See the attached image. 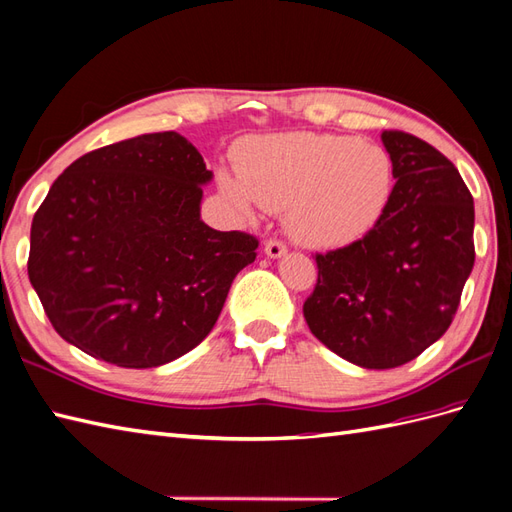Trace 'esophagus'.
I'll return each mask as SVG.
<instances>
[{
	"mask_svg": "<svg viewBox=\"0 0 512 512\" xmlns=\"http://www.w3.org/2000/svg\"><path fill=\"white\" fill-rule=\"evenodd\" d=\"M286 252H289V249H286V245L282 241H267L265 243V254L269 258H282Z\"/></svg>",
	"mask_w": 512,
	"mask_h": 512,
	"instance_id": "esophagus-1",
	"label": "esophagus"
}]
</instances>
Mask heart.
Here are the masks:
<instances>
[{
	"label": "heart",
	"instance_id": "b5f03b06",
	"mask_svg": "<svg viewBox=\"0 0 512 512\" xmlns=\"http://www.w3.org/2000/svg\"><path fill=\"white\" fill-rule=\"evenodd\" d=\"M239 171H219V189L245 217L282 210L299 245L345 247L376 226L393 189V162L354 136L293 132L249 141Z\"/></svg>",
	"mask_w": 512,
	"mask_h": 512
}]
</instances>
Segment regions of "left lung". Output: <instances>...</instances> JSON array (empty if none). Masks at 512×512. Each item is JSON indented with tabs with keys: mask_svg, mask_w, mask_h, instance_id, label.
Listing matches in <instances>:
<instances>
[{
	"mask_svg": "<svg viewBox=\"0 0 512 512\" xmlns=\"http://www.w3.org/2000/svg\"><path fill=\"white\" fill-rule=\"evenodd\" d=\"M395 186L365 239L317 254L304 317L317 339L365 369L417 358L450 328L473 269V197L439 149L384 130Z\"/></svg>",
	"mask_w": 512,
	"mask_h": 512,
	"instance_id": "left-lung-1",
	"label": "left lung"
}]
</instances>
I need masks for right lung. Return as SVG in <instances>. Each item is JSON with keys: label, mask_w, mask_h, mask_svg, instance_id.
<instances>
[{"label": "right lung", "mask_w": 512, "mask_h": 512, "mask_svg": "<svg viewBox=\"0 0 512 512\" xmlns=\"http://www.w3.org/2000/svg\"><path fill=\"white\" fill-rule=\"evenodd\" d=\"M210 180L178 132L106 145L60 173L32 219L28 276L62 339L126 369L206 339L258 247L202 221Z\"/></svg>", "instance_id": "add662e5"}]
</instances>
